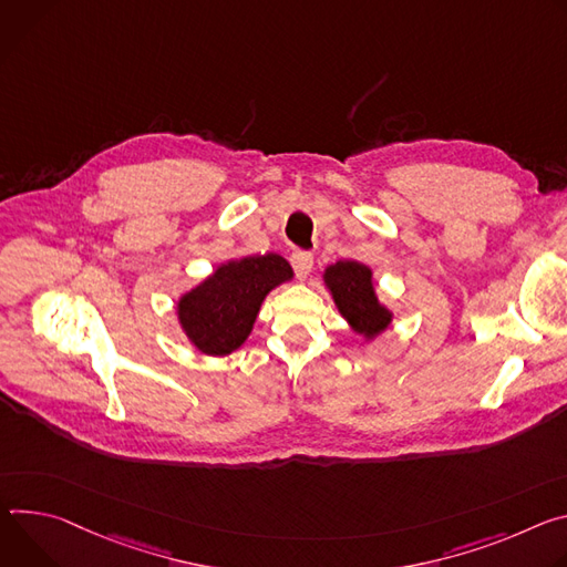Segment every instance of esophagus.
I'll list each match as a JSON object with an SVG mask.
<instances>
[{"mask_svg": "<svg viewBox=\"0 0 567 567\" xmlns=\"http://www.w3.org/2000/svg\"><path fill=\"white\" fill-rule=\"evenodd\" d=\"M290 264H292L297 277L303 279L312 270V255H310V251H303V249H295L292 255H290Z\"/></svg>", "mask_w": 567, "mask_h": 567, "instance_id": "esophagus-1", "label": "esophagus"}]
</instances>
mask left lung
I'll use <instances>...</instances> for the list:
<instances>
[{
  "instance_id": "left-lung-1",
  "label": "left lung",
  "mask_w": 567,
  "mask_h": 567,
  "mask_svg": "<svg viewBox=\"0 0 567 567\" xmlns=\"http://www.w3.org/2000/svg\"><path fill=\"white\" fill-rule=\"evenodd\" d=\"M324 284L333 295L340 316L355 333L371 340L392 324V310L375 297L371 270L367 266L358 261H338L324 270Z\"/></svg>"
}]
</instances>
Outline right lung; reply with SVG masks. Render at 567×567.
<instances>
[{
    "label": "right lung",
    "mask_w": 567,
    "mask_h": 567,
    "mask_svg": "<svg viewBox=\"0 0 567 567\" xmlns=\"http://www.w3.org/2000/svg\"><path fill=\"white\" fill-rule=\"evenodd\" d=\"M292 279L279 255L231 259L177 301V320L192 344L207 355H229L255 327L266 295Z\"/></svg>",
    "instance_id": "obj_1"
}]
</instances>
